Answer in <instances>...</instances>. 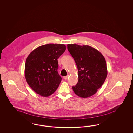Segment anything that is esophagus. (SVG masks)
<instances>
[{"label": "esophagus", "instance_id": "34e87169", "mask_svg": "<svg viewBox=\"0 0 133 133\" xmlns=\"http://www.w3.org/2000/svg\"><path fill=\"white\" fill-rule=\"evenodd\" d=\"M68 76H64V77H63L64 79L65 80H67V79H68Z\"/></svg>", "mask_w": 133, "mask_h": 133}]
</instances>
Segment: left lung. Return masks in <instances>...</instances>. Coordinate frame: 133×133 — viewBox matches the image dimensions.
I'll use <instances>...</instances> for the list:
<instances>
[{
	"label": "left lung",
	"instance_id": "8db88e82",
	"mask_svg": "<svg viewBox=\"0 0 133 133\" xmlns=\"http://www.w3.org/2000/svg\"><path fill=\"white\" fill-rule=\"evenodd\" d=\"M67 49L78 70V82L72 87L74 92L84 98L95 94L107 75L105 58L99 51L88 45L68 44Z\"/></svg>",
	"mask_w": 133,
	"mask_h": 133
}]
</instances>
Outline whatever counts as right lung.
Segmentation results:
<instances>
[{
	"label": "right lung",
	"instance_id": "right-lung-1",
	"mask_svg": "<svg viewBox=\"0 0 133 133\" xmlns=\"http://www.w3.org/2000/svg\"><path fill=\"white\" fill-rule=\"evenodd\" d=\"M64 44H48L39 46L26 60L25 77L29 86L36 93L48 97L54 93L62 78L58 73V59L66 50Z\"/></svg>",
	"mask_w": 133,
	"mask_h": 133
}]
</instances>
